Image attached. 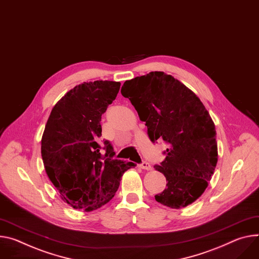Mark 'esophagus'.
I'll list each match as a JSON object with an SVG mask.
<instances>
[{
	"mask_svg": "<svg viewBox=\"0 0 259 259\" xmlns=\"http://www.w3.org/2000/svg\"><path fill=\"white\" fill-rule=\"evenodd\" d=\"M139 167L142 169H146V170H151L152 169L150 163H148L147 161H144L142 164H139Z\"/></svg>",
	"mask_w": 259,
	"mask_h": 259,
	"instance_id": "1",
	"label": "esophagus"
}]
</instances>
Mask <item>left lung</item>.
Masks as SVG:
<instances>
[{
  "mask_svg": "<svg viewBox=\"0 0 259 259\" xmlns=\"http://www.w3.org/2000/svg\"><path fill=\"white\" fill-rule=\"evenodd\" d=\"M146 122L153 143L168 145L165 159L155 169L166 178V188L155 199L182 208L198 199L214 175L218 148L215 124L195 94L161 71L126 80L121 90Z\"/></svg>",
  "mask_w": 259,
  "mask_h": 259,
  "instance_id": "left-lung-1",
  "label": "left lung"
}]
</instances>
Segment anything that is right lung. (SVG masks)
Segmentation results:
<instances>
[{
	"label": "right lung",
	"instance_id": "obj_1",
	"mask_svg": "<svg viewBox=\"0 0 259 259\" xmlns=\"http://www.w3.org/2000/svg\"><path fill=\"white\" fill-rule=\"evenodd\" d=\"M120 87L121 82L110 80L74 87L57 102L45 125L41 156L46 175L63 201L73 208L91 211L106 204L124 172L135 166L112 159L115 153L107 140L100 144L101 115Z\"/></svg>",
	"mask_w": 259,
	"mask_h": 259
}]
</instances>
